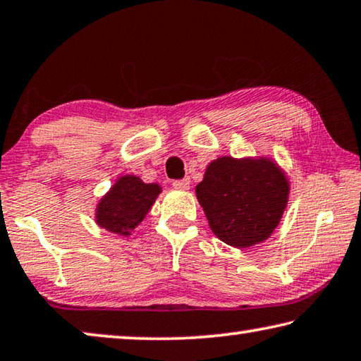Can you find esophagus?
<instances>
[{
	"label": "esophagus",
	"mask_w": 361,
	"mask_h": 361,
	"mask_svg": "<svg viewBox=\"0 0 361 361\" xmlns=\"http://www.w3.org/2000/svg\"><path fill=\"white\" fill-rule=\"evenodd\" d=\"M172 185H173L175 189H180V191H186V189H189V186H191V180H189V178L175 180Z\"/></svg>",
	"instance_id": "34e87169"
}]
</instances>
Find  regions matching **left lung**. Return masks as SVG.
<instances>
[{"mask_svg": "<svg viewBox=\"0 0 361 361\" xmlns=\"http://www.w3.org/2000/svg\"><path fill=\"white\" fill-rule=\"evenodd\" d=\"M290 183L269 157L212 161L195 195L219 240L248 248L267 240L288 204Z\"/></svg>", "mask_w": 361, "mask_h": 361, "instance_id": "left-lung-1", "label": "left lung"}]
</instances>
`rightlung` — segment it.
<instances>
[{
    "label": "right lung",
    "instance_id": "obj_1",
    "mask_svg": "<svg viewBox=\"0 0 361 361\" xmlns=\"http://www.w3.org/2000/svg\"><path fill=\"white\" fill-rule=\"evenodd\" d=\"M161 191L157 183H145L135 175L121 176L97 204L95 221L113 234L130 235L148 215Z\"/></svg>",
    "mask_w": 361,
    "mask_h": 361
}]
</instances>
